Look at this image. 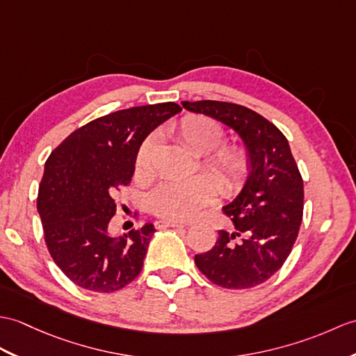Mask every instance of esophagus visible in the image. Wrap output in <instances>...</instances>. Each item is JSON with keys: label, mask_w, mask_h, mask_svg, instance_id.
Listing matches in <instances>:
<instances>
[{"label": "esophagus", "mask_w": 356, "mask_h": 356, "mask_svg": "<svg viewBox=\"0 0 356 356\" xmlns=\"http://www.w3.org/2000/svg\"><path fill=\"white\" fill-rule=\"evenodd\" d=\"M188 225H184V222L179 221H172V220H159L156 221V227L158 229H165V227H186Z\"/></svg>", "instance_id": "1"}]
</instances>
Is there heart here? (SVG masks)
<instances>
[{
  "label": "heart",
  "instance_id": "1",
  "mask_svg": "<svg viewBox=\"0 0 356 356\" xmlns=\"http://www.w3.org/2000/svg\"><path fill=\"white\" fill-rule=\"evenodd\" d=\"M176 135L188 150L203 156L202 167L216 180L200 175L188 180L165 181L150 194L148 204L162 218L186 221L216 202L218 186L227 195L241 191L249 177L250 161L243 147L219 145L225 140V129L206 115H186L176 126ZM158 144V136L152 135L140 145L136 156V171L140 175L150 172Z\"/></svg>",
  "mask_w": 356,
  "mask_h": 356
}]
</instances>
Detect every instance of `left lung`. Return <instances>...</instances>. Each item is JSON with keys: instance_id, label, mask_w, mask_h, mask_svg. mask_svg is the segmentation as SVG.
I'll use <instances>...</instances> for the list:
<instances>
[{"instance_id": "left-lung-1", "label": "left lung", "mask_w": 356, "mask_h": 356, "mask_svg": "<svg viewBox=\"0 0 356 356\" xmlns=\"http://www.w3.org/2000/svg\"><path fill=\"white\" fill-rule=\"evenodd\" d=\"M181 106L234 129L250 161L241 193L222 208L234 230H220L216 245L195 254V266L229 290L264 284L284 266L302 225L303 180L290 144L275 124L241 104L202 100Z\"/></svg>"}]
</instances>
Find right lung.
Masks as SVG:
<instances>
[{"label":"right lung","instance_id":"1","mask_svg":"<svg viewBox=\"0 0 356 356\" xmlns=\"http://www.w3.org/2000/svg\"><path fill=\"white\" fill-rule=\"evenodd\" d=\"M181 111L176 103L130 107L74 130L45 162L38 194L44 236L56 266L97 293L129 285L144 266L152 222L124 236L109 234L113 195L127 186L143 140Z\"/></svg>","mask_w":356,"mask_h":356}]
</instances>
